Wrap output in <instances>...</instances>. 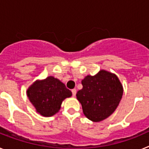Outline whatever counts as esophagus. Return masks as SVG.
Segmentation results:
<instances>
[{
    "label": "esophagus",
    "mask_w": 149,
    "mask_h": 149,
    "mask_svg": "<svg viewBox=\"0 0 149 149\" xmlns=\"http://www.w3.org/2000/svg\"><path fill=\"white\" fill-rule=\"evenodd\" d=\"M72 95H73L74 97H75L76 93H77V90H76L75 89H72Z\"/></svg>",
    "instance_id": "1"
}]
</instances>
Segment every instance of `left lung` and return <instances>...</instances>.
<instances>
[{
    "label": "left lung",
    "instance_id": "1",
    "mask_svg": "<svg viewBox=\"0 0 149 149\" xmlns=\"http://www.w3.org/2000/svg\"><path fill=\"white\" fill-rule=\"evenodd\" d=\"M81 84L83 89L76 96L87 119L98 122L113 113L123 95L122 84L115 74L101 69L94 76H86Z\"/></svg>",
    "mask_w": 149,
    "mask_h": 149
}]
</instances>
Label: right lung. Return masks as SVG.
<instances>
[{
	"mask_svg": "<svg viewBox=\"0 0 149 149\" xmlns=\"http://www.w3.org/2000/svg\"><path fill=\"white\" fill-rule=\"evenodd\" d=\"M27 95L38 113L50 117L58 113L63 101L70 98L72 93L59 79L48 76L33 83L27 89Z\"/></svg>",
	"mask_w": 149,
	"mask_h": 149,
	"instance_id": "obj_1",
	"label": "right lung"
}]
</instances>
